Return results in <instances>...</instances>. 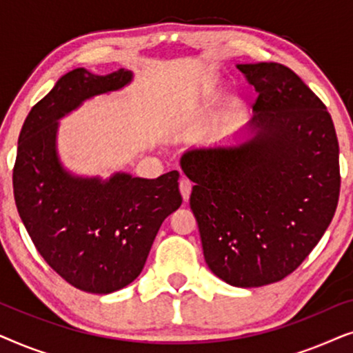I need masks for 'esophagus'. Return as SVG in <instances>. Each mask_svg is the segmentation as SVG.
Instances as JSON below:
<instances>
[{
	"label": "esophagus",
	"mask_w": 353,
	"mask_h": 353,
	"mask_svg": "<svg viewBox=\"0 0 353 353\" xmlns=\"http://www.w3.org/2000/svg\"><path fill=\"white\" fill-rule=\"evenodd\" d=\"M191 190H192V183L188 180V178H181V180H180V192H181L183 199H185V201L190 199Z\"/></svg>",
	"instance_id": "34e87169"
}]
</instances>
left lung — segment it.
I'll return each instance as SVG.
<instances>
[{"label":"left lung","mask_w":353,"mask_h":353,"mask_svg":"<svg viewBox=\"0 0 353 353\" xmlns=\"http://www.w3.org/2000/svg\"><path fill=\"white\" fill-rule=\"evenodd\" d=\"M259 93L248 139L192 149L180 165L205 263L236 288L291 274L325 234L339 201V143L326 105L276 62L238 64Z\"/></svg>","instance_id":"left-lung-1"}]
</instances>
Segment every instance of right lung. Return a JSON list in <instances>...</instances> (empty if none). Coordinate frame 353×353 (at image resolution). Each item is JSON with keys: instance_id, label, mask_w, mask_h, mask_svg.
<instances>
[{"instance_id": "1", "label": "right lung", "mask_w": 353, "mask_h": 353, "mask_svg": "<svg viewBox=\"0 0 353 353\" xmlns=\"http://www.w3.org/2000/svg\"><path fill=\"white\" fill-rule=\"evenodd\" d=\"M132 70L62 75L33 105L19 134L14 199L35 248L67 283L110 294L138 278L162 221L181 205L180 173L156 180L114 173L109 180L65 170L57 154V120L93 96L122 90Z\"/></svg>"}]
</instances>
